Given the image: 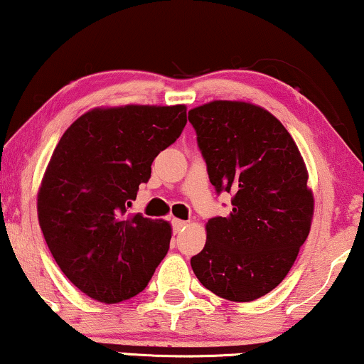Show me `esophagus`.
<instances>
[{
	"instance_id": "1",
	"label": "esophagus",
	"mask_w": 364,
	"mask_h": 364,
	"mask_svg": "<svg viewBox=\"0 0 364 364\" xmlns=\"http://www.w3.org/2000/svg\"><path fill=\"white\" fill-rule=\"evenodd\" d=\"M171 223H173L174 232H179V230H183L188 225V222H185V220H178V218H174Z\"/></svg>"
}]
</instances>
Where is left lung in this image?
<instances>
[{"label":"left lung","instance_id":"1","mask_svg":"<svg viewBox=\"0 0 364 364\" xmlns=\"http://www.w3.org/2000/svg\"><path fill=\"white\" fill-rule=\"evenodd\" d=\"M188 119L215 191L232 193V211L208 220L191 269L216 296L255 301L282 282L309 235L304 161L279 119L254 104L215 100Z\"/></svg>","mask_w":364,"mask_h":364}]
</instances>
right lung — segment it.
<instances>
[{
	"mask_svg": "<svg viewBox=\"0 0 364 364\" xmlns=\"http://www.w3.org/2000/svg\"><path fill=\"white\" fill-rule=\"evenodd\" d=\"M185 126V105H124L90 110L58 141L38 193V222L60 270L95 301L137 296L166 257L169 223L127 208Z\"/></svg>",
	"mask_w": 364,
	"mask_h": 364,
	"instance_id": "add662e5",
	"label": "right lung"
}]
</instances>
